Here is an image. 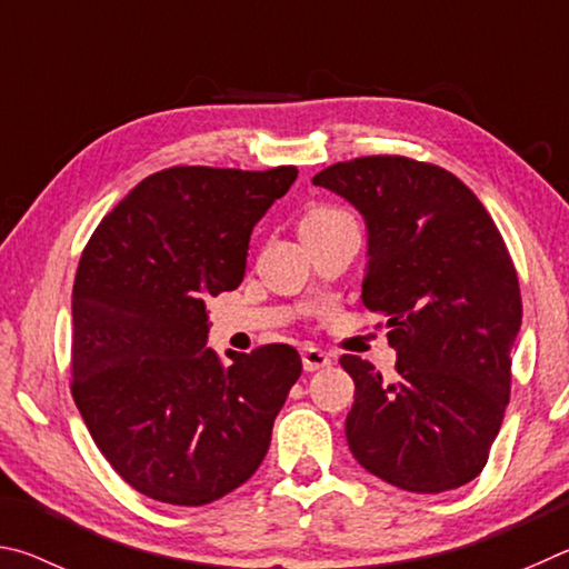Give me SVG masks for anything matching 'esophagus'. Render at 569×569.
Instances as JSON below:
<instances>
[{"label": "esophagus", "instance_id": "1", "mask_svg": "<svg viewBox=\"0 0 569 569\" xmlns=\"http://www.w3.org/2000/svg\"><path fill=\"white\" fill-rule=\"evenodd\" d=\"M302 365H305L307 372H317V370H325V367H330L332 360H330V355L317 350V347H305Z\"/></svg>", "mask_w": 569, "mask_h": 569}]
</instances>
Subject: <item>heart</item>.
<instances>
[{
	"label": "heart",
	"instance_id": "obj_1",
	"mask_svg": "<svg viewBox=\"0 0 569 569\" xmlns=\"http://www.w3.org/2000/svg\"><path fill=\"white\" fill-rule=\"evenodd\" d=\"M345 217V212H340V209H332V207H312L310 212H307L302 217L300 222V232H310V229H320V227H327L332 224L335 219Z\"/></svg>",
	"mask_w": 569,
	"mask_h": 569
}]
</instances>
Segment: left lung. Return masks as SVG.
Returning a JSON list of instances; mask_svg holds the SVG:
<instances>
[{
	"instance_id": "left-lung-1",
	"label": "left lung",
	"mask_w": 569,
	"mask_h": 569,
	"mask_svg": "<svg viewBox=\"0 0 569 569\" xmlns=\"http://www.w3.org/2000/svg\"><path fill=\"white\" fill-rule=\"evenodd\" d=\"M365 219L362 305L387 317L397 377L342 355L355 380L347 445L367 472L407 492L472 482L510 402L522 325L517 272L485 204L452 172L362 157L312 177Z\"/></svg>"
}]
</instances>
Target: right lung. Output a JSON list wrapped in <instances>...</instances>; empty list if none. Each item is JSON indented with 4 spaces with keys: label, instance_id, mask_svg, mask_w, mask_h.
Wrapping results in <instances>:
<instances>
[{
    "label": "right lung",
    "instance_id": "obj_1",
    "mask_svg": "<svg viewBox=\"0 0 569 569\" xmlns=\"http://www.w3.org/2000/svg\"><path fill=\"white\" fill-rule=\"evenodd\" d=\"M295 179V167L164 169L79 259L74 402L117 475L157 502L199 507L247 482L300 380L290 345L229 350V365L207 347V300L237 290L254 224Z\"/></svg>",
    "mask_w": 569,
    "mask_h": 569
}]
</instances>
